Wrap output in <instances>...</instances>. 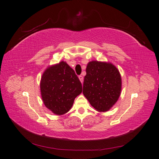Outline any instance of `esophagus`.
Segmentation results:
<instances>
[{"instance_id": "1", "label": "esophagus", "mask_w": 159, "mask_h": 159, "mask_svg": "<svg viewBox=\"0 0 159 159\" xmlns=\"http://www.w3.org/2000/svg\"><path fill=\"white\" fill-rule=\"evenodd\" d=\"M79 80L80 82L83 83V76L82 75H80V76H79Z\"/></svg>"}]
</instances>
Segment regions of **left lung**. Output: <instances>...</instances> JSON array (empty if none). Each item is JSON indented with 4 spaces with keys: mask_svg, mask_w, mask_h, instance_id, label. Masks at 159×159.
<instances>
[{
    "mask_svg": "<svg viewBox=\"0 0 159 159\" xmlns=\"http://www.w3.org/2000/svg\"><path fill=\"white\" fill-rule=\"evenodd\" d=\"M83 93L98 112H106L115 104L121 91L119 71L111 63H88Z\"/></svg>",
    "mask_w": 159,
    "mask_h": 159,
    "instance_id": "obj_1",
    "label": "left lung"
}]
</instances>
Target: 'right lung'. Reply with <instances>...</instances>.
<instances>
[{
    "mask_svg": "<svg viewBox=\"0 0 159 159\" xmlns=\"http://www.w3.org/2000/svg\"><path fill=\"white\" fill-rule=\"evenodd\" d=\"M40 87L44 104L57 115L68 112L75 99L82 92V84L78 76L63 61L46 69Z\"/></svg>",
    "mask_w": 159,
    "mask_h": 159,
    "instance_id": "1",
    "label": "right lung"
}]
</instances>
